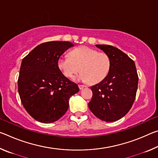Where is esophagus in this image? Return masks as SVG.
I'll list each match as a JSON object with an SVG mask.
<instances>
[{
  "label": "esophagus",
  "instance_id": "34e87169",
  "mask_svg": "<svg viewBox=\"0 0 158 158\" xmlns=\"http://www.w3.org/2000/svg\"><path fill=\"white\" fill-rule=\"evenodd\" d=\"M85 87H86V86H85V85H79V88L80 90H82L83 89H84Z\"/></svg>",
  "mask_w": 158,
  "mask_h": 158
}]
</instances>
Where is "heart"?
<instances>
[{
  "label": "heart",
  "instance_id": "heart-1",
  "mask_svg": "<svg viewBox=\"0 0 158 158\" xmlns=\"http://www.w3.org/2000/svg\"><path fill=\"white\" fill-rule=\"evenodd\" d=\"M58 69L64 76L72 78L81 72L75 79L98 84L108 75L111 68V59L106 53L98 52L89 47H80L72 50L69 57L60 56L58 59Z\"/></svg>",
  "mask_w": 158,
  "mask_h": 158
}]
</instances>
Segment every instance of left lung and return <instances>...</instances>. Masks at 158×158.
<instances>
[{"mask_svg": "<svg viewBox=\"0 0 158 158\" xmlns=\"http://www.w3.org/2000/svg\"><path fill=\"white\" fill-rule=\"evenodd\" d=\"M111 59L108 75L90 87L93 97L89 103L92 113L102 121L121 119L132 107L138 86L135 62L124 52L111 45L96 44Z\"/></svg>", "mask_w": 158, "mask_h": 158, "instance_id": "obj_1", "label": "left lung"}]
</instances>
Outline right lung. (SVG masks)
Segmentation results:
<instances>
[{
    "label": "right lung",
    "instance_id": "obj_1",
    "mask_svg": "<svg viewBox=\"0 0 158 158\" xmlns=\"http://www.w3.org/2000/svg\"><path fill=\"white\" fill-rule=\"evenodd\" d=\"M73 46L69 42H47L22 60L19 94L26 111L37 121H58L68 110L71 96L79 92L77 84L64 76L57 65L58 58Z\"/></svg>",
    "mask_w": 158,
    "mask_h": 158
}]
</instances>
